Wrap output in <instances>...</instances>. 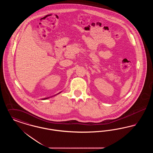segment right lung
Returning <instances> with one entry per match:
<instances>
[{
    "label": "right lung",
    "mask_w": 153,
    "mask_h": 153,
    "mask_svg": "<svg viewBox=\"0 0 153 153\" xmlns=\"http://www.w3.org/2000/svg\"><path fill=\"white\" fill-rule=\"evenodd\" d=\"M61 92H59V93H58V94H60V93H61ZM58 94H57V95H58ZM54 95V96H56V95ZM53 96H51V97H46V98H45V99H49V98H51V97H53Z\"/></svg>",
    "instance_id": "1"
}]
</instances>
